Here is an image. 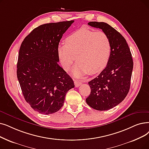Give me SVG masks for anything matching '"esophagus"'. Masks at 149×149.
<instances>
[{
    "label": "esophagus",
    "instance_id": "obj_1",
    "mask_svg": "<svg viewBox=\"0 0 149 149\" xmlns=\"http://www.w3.org/2000/svg\"><path fill=\"white\" fill-rule=\"evenodd\" d=\"M74 83H75V87H79L80 86L81 84H82V82L81 81H78V80H75L74 81Z\"/></svg>",
    "mask_w": 149,
    "mask_h": 149
}]
</instances>
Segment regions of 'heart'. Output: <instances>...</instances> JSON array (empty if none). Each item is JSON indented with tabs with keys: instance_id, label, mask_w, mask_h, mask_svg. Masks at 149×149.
I'll use <instances>...</instances> for the list:
<instances>
[{
	"instance_id": "b5f03b06",
	"label": "heart",
	"mask_w": 149,
	"mask_h": 149,
	"mask_svg": "<svg viewBox=\"0 0 149 149\" xmlns=\"http://www.w3.org/2000/svg\"><path fill=\"white\" fill-rule=\"evenodd\" d=\"M111 52V41L105 33L86 28L73 32L66 38L65 44H60L57 48L64 69L68 70L75 58L77 62L72 72L75 77L100 72L107 65Z\"/></svg>"
}]
</instances>
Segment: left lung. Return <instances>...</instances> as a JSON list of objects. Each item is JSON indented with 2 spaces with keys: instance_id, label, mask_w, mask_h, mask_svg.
<instances>
[{
  "instance_id": "1",
  "label": "left lung",
  "mask_w": 149,
  "mask_h": 149,
  "mask_svg": "<svg viewBox=\"0 0 149 149\" xmlns=\"http://www.w3.org/2000/svg\"><path fill=\"white\" fill-rule=\"evenodd\" d=\"M89 25L102 29L109 38L111 52L106 68L88 82L91 94L87 104L99 111H105L124 100L130 87L133 61L125 39L105 22H89Z\"/></svg>"
}]
</instances>
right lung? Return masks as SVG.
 Segmentation results:
<instances>
[{
  "instance_id": "1",
  "label": "right lung",
  "mask_w": 149,
  "mask_h": 149,
  "mask_svg": "<svg viewBox=\"0 0 149 149\" xmlns=\"http://www.w3.org/2000/svg\"><path fill=\"white\" fill-rule=\"evenodd\" d=\"M74 21L41 25L25 38L19 52L17 77L24 99L35 111L50 114L63 107L75 85L61 68L57 48Z\"/></svg>"
}]
</instances>
